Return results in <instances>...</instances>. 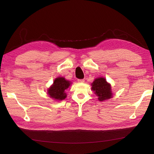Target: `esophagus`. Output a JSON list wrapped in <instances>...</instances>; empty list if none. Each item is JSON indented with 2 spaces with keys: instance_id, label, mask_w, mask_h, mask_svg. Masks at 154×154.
I'll use <instances>...</instances> for the list:
<instances>
[{
  "instance_id": "34e87169",
  "label": "esophagus",
  "mask_w": 154,
  "mask_h": 154,
  "mask_svg": "<svg viewBox=\"0 0 154 154\" xmlns=\"http://www.w3.org/2000/svg\"><path fill=\"white\" fill-rule=\"evenodd\" d=\"M78 83H84V82H85V80H83V79H82V80H80V79H78Z\"/></svg>"
}]
</instances>
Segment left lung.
Returning a JSON list of instances; mask_svg holds the SVG:
<instances>
[{
  "mask_svg": "<svg viewBox=\"0 0 154 154\" xmlns=\"http://www.w3.org/2000/svg\"><path fill=\"white\" fill-rule=\"evenodd\" d=\"M91 86L92 90L98 97L97 99L99 101H103L112 97L113 94L112 92L111 85L106 82L105 78L99 77L96 78L91 83Z\"/></svg>",
  "mask_w": 154,
  "mask_h": 154,
  "instance_id": "8db88e82",
  "label": "left lung"
}]
</instances>
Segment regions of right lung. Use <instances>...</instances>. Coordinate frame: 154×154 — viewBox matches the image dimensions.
<instances>
[{
	"label": "right lung",
	"instance_id": "add662e5",
	"mask_svg": "<svg viewBox=\"0 0 154 154\" xmlns=\"http://www.w3.org/2000/svg\"><path fill=\"white\" fill-rule=\"evenodd\" d=\"M71 82L63 77H58L53 82V85L48 89V94L51 98L56 101H62L66 99V91L71 86Z\"/></svg>",
	"mask_w": 154,
	"mask_h": 154
}]
</instances>
